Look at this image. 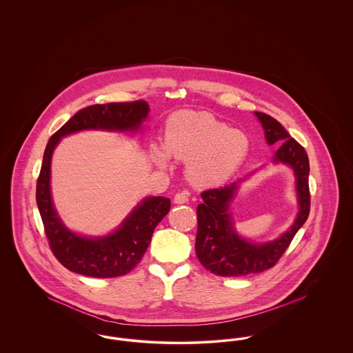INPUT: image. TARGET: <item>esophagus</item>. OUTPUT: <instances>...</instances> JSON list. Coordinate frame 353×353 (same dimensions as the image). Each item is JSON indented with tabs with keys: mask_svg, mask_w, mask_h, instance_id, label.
Wrapping results in <instances>:
<instances>
[{
	"mask_svg": "<svg viewBox=\"0 0 353 353\" xmlns=\"http://www.w3.org/2000/svg\"><path fill=\"white\" fill-rule=\"evenodd\" d=\"M189 200V193L188 192H179L174 194V202L176 203H185Z\"/></svg>",
	"mask_w": 353,
	"mask_h": 353,
	"instance_id": "34e87169",
	"label": "esophagus"
}]
</instances>
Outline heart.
Listing matches in <instances>:
<instances>
[{
	"label": "heart",
	"instance_id": "heart-1",
	"mask_svg": "<svg viewBox=\"0 0 353 353\" xmlns=\"http://www.w3.org/2000/svg\"><path fill=\"white\" fill-rule=\"evenodd\" d=\"M165 151L176 160L188 163V176L194 184L213 186L225 183L245 161L249 137L209 112L180 111L165 127ZM167 153L154 148V159L167 165Z\"/></svg>",
	"mask_w": 353,
	"mask_h": 353
}]
</instances>
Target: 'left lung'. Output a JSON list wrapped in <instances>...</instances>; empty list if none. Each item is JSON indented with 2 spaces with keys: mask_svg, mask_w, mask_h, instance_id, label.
Wrapping results in <instances>:
<instances>
[{
  "mask_svg": "<svg viewBox=\"0 0 353 353\" xmlns=\"http://www.w3.org/2000/svg\"><path fill=\"white\" fill-rule=\"evenodd\" d=\"M255 115L265 128L268 144L281 145L275 152L274 161L285 163L295 172L299 213L290 230L278 239L268 243H252L235 233L233 219L228 213L236 183L203 190V202L197 206L196 254L205 269L219 276H243L274 268L310 214L307 153L278 120L263 112H255Z\"/></svg>",
  "mask_w": 353,
  "mask_h": 353,
  "instance_id": "left-lung-1",
  "label": "left lung"
}]
</instances>
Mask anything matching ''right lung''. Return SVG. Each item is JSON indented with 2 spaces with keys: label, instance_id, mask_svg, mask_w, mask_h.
<instances>
[{
  "label": "right lung",
  "instance_id": "1",
  "mask_svg": "<svg viewBox=\"0 0 353 353\" xmlns=\"http://www.w3.org/2000/svg\"><path fill=\"white\" fill-rule=\"evenodd\" d=\"M145 101L92 104L79 110L52 134L43 153L37 180V205L54 256L66 269L92 278H115L128 274L141 261L157 223L168 214L167 197H148L128 216L115 233L103 238L74 234L58 217L50 194L51 154L61 137L82 130L101 128L134 131L147 118Z\"/></svg>",
  "mask_w": 353,
  "mask_h": 353
}]
</instances>
